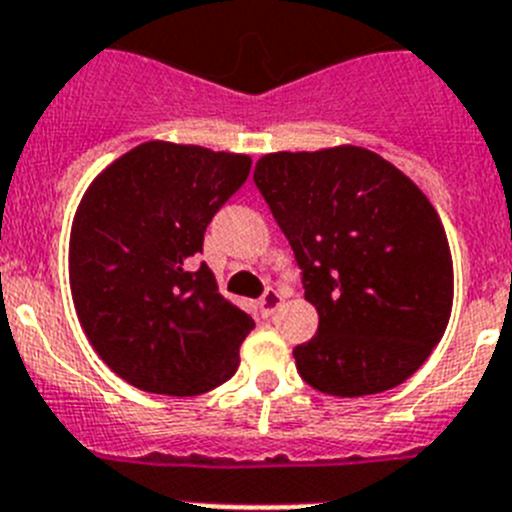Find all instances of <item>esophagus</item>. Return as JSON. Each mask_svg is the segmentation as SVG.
<instances>
[{
    "label": "esophagus",
    "mask_w": 512,
    "mask_h": 512,
    "mask_svg": "<svg viewBox=\"0 0 512 512\" xmlns=\"http://www.w3.org/2000/svg\"><path fill=\"white\" fill-rule=\"evenodd\" d=\"M282 302H284L282 292H279V289H274V287H269L264 292V295H261V300H259L261 315H264V318H271V315H274V312H277L279 307H282Z\"/></svg>",
    "instance_id": "34e87169"
}]
</instances>
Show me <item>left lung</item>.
I'll return each instance as SVG.
<instances>
[{
	"instance_id": "8db88e82",
	"label": "left lung",
	"mask_w": 512,
	"mask_h": 512,
	"mask_svg": "<svg viewBox=\"0 0 512 512\" xmlns=\"http://www.w3.org/2000/svg\"><path fill=\"white\" fill-rule=\"evenodd\" d=\"M253 182L320 318L318 336L295 348L300 377L325 395L361 397L418 372L454 302L449 241L428 197L359 146L269 153Z\"/></svg>"
}]
</instances>
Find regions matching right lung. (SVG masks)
Instances as JSON below:
<instances>
[{
  "label": "right lung",
  "instance_id": "right-lung-1",
  "mask_svg": "<svg viewBox=\"0 0 512 512\" xmlns=\"http://www.w3.org/2000/svg\"><path fill=\"white\" fill-rule=\"evenodd\" d=\"M248 171L243 153L148 140L81 197L69 243L76 315L99 359L138 390L194 397L238 369L251 315L192 256Z\"/></svg>",
  "mask_w": 512,
  "mask_h": 512
}]
</instances>
